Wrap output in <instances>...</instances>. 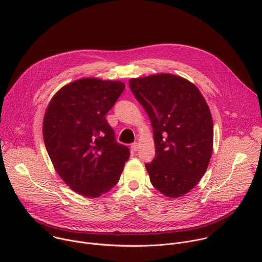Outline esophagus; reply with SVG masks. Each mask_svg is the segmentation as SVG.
<instances>
[{
    "instance_id": "obj_1",
    "label": "esophagus",
    "mask_w": 262,
    "mask_h": 262,
    "mask_svg": "<svg viewBox=\"0 0 262 262\" xmlns=\"http://www.w3.org/2000/svg\"><path fill=\"white\" fill-rule=\"evenodd\" d=\"M139 146H140V145H139V143H137V142L133 143V144H132V146H130V147H132V150H133V151H138Z\"/></svg>"
}]
</instances>
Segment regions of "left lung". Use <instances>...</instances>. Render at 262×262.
Returning a JSON list of instances; mask_svg holds the SVG:
<instances>
[{
    "label": "left lung",
    "mask_w": 262,
    "mask_h": 262,
    "mask_svg": "<svg viewBox=\"0 0 262 262\" xmlns=\"http://www.w3.org/2000/svg\"><path fill=\"white\" fill-rule=\"evenodd\" d=\"M129 88L150 119L156 157L145 165L155 188L169 198L193 190L212 154L209 107L190 81L170 73L129 80Z\"/></svg>",
    "instance_id": "left-lung-1"
}]
</instances>
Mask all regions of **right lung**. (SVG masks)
I'll return each mask as SVG.
<instances>
[{"mask_svg":"<svg viewBox=\"0 0 262 262\" xmlns=\"http://www.w3.org/2000/svg\"><path fill=\"white\" fill-rule=\"evenodd\" d=\"M124 88L119 81L80 79L61 88L46 111L42 132L51 161L69 188L85 197L108 192L129 159L105 119Z\"/></svg>","mask_w":262,"mask_h":262,"instance_id":"obj_1","label":"right lung"}]
</instances>
